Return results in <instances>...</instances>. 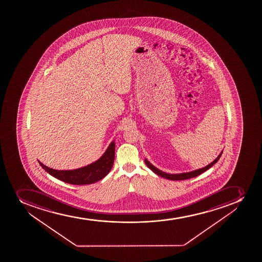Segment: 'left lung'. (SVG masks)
<instances>
[{
	"mask_svg": "<svg viewBox=\"0 0 262 262\" xmlns=\"http://www.w3.org/2000/svg\"><path fill=\"white\" fill-rule=\"evenodd\" d=\"M222 153H223V151H221V153L219 155L217 158L215 159L214 161L211 162V163L208 164V165L205 166V167L197 169V170H194V171H189V172H183V173H166L165 171H161L160 169H158L157 167H156V166H153V165H152V164H151L147 159H145L144 161H145L146 165H147L148 168L150 169L151 171H153L155 173L157 174V175H159L160 177H162L164 179H169V180H184V179H191V178H194V177H197L198 175H200V174L203 173L204 171H206L207 170H208V169L211 168V167H212V166H213V165H214L219 160H220Z\"/></svg>",
	"mask_w": 262,
	"mask_h": 262,
	"instance_id": "obj_1",
	"label": "left lung"
}]
</instances>
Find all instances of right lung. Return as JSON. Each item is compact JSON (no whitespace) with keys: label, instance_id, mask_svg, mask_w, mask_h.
I'll use <instances>...</instances> for the list:
<instances>
[{"label":"right lung","instance_id":"1","mask_svg":"<svg viewBox=\"0 0 262 262\" xmlns=\"http://www.w3.org/2000/svg\"><path fill=\"white\" fill-rule=\"evenodd\" d=\"M115 143L113 141L101 158L88 166L75 170H55L45 166L38 161L40 166L51 176L61 181L76 185L91 184L100 181L109 173L114 165Z\"/></svg>","mask_w":262,"mask_h":262}]
</instances>
